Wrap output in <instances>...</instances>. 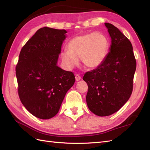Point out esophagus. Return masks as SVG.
<instances>
[{"instance_id": "obj_1", "label": "esophagus", "mask_w": 150, "mask_h": 150, "mask_svg": "<svg viewBox=\"0 0 150 150\" xmlns=\"http://www.w3.org/2000/svg\"><path fill=\"white\" fill-rule=\"evenodd\" d=\"M81 79V75H79V74H76L75 75V80H76V81H79Z\"/></svg>"}]
</instances>
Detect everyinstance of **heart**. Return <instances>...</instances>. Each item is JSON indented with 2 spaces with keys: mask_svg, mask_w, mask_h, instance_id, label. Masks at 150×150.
Here are the masks:
<instances>
[{
  "mask_svg": "<svg viewBox=\"0 0 150 150\" xmlns=\"http://www.w3.org/2000/svg\"><path fill=\"white\" fill-rule=\"evenodd\" d=\"M109 43L103 33L95 32L74 37L67 44L68 50H64L61 57L68 68L80 63L88 68H97L103 62L108 54Z\"/></svg>",
  "mask_w": 150,
  "mask_h": 150,
  "instance_id": "1",
  "label": "heart"
}]
</instances>
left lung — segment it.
<instances>
[{"mask_svg":"<svg viewBox=\"0 0 150 150\" xmlns=\"http://www.w3.org/2000/svg\"><path fill=\"white\" fill-rule=\"evenodd\" d=\"M104 24L111 37L110 52L100 65L83 77L88 86V107L100 117L117 112L128 100L136 69L131 42L113 24Z\"/></svg>","mask_w":150,"mask_h":150,"instance_id":"8db88e82","label":"left lung"}]
</instances>
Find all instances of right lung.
Masks as SVG:
<instances>
[{
  "label": "right lung",
  "instance_id": "1",
  "mask_svg": "<svg viewBox=\"0 0 150 150\" xmlns=\"http://www.w3.org/2000/svg\"><path fill=\"white\" fill-rule=\"evenodd\" d=\"M65 30L40 28L22 47L16 66L18 93L26 109L39 119L59 112L75 75L57 66Z\"/></svg>",
  "mask_w": 150,
  "mask_h": 150
}]
</instances>
